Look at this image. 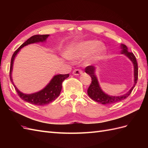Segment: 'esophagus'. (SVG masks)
<instances>
[{
    "label": "esophagus",
    "mask_w": 148,
    "mask_h": 148,
    "mask_svg": "<svg viewBox=\"0 0 148 148\" xmlns=\"http://www.w3.org/2000/svg\"><path fill=\"white\" fill-rule=\"evenodd\" d=\"M73 73L75 75H79L82 74V71L79 69H75L73 70Z\"/></svg>",
    "instance_id": "obj_1"
}]
</instances>
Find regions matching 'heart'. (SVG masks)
Returning a JSON list of instances; mask_svg holds the SVG:
<instances>
[{
  "mask_svg": "<svg viewBox=\"0 0 148 148\" xmlns=\"http://www.w3.org/2000/svg\"><path fill=\"white\" fill-rule=\"evenodd\" d=\"M106 53V47L96 40H87L77 43L67 51V56L70 59H77L88 54V64H91L101 59Z\"/></svg>",
  "mask_w": 148,
  "mask_h": 148,
  "instance_id": "obj_1",
  "label": "heart"
}]
</instances>
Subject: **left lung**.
<instances>
[{"label":"left lung","mask_w":148,"mask_h":148,"mask_svg":"<svg viewBox=\"0 0 148 148\" xmlns=\"http://www.w3.org/2000/svg\"><path fill=\"white\" fill-rule=\"evenodd\" d=\"M120 47L121 49H122L121 50V53H122V54H124L127 57H128V59L132 62L134 66V77H135V79H134V84L130 90L126 94H125V95L119 96H112L107 95L104 92H103L99 86V82H98V80L95 73L96 67L95 66L89 65L85 68V72L90 76L91 78V83L88 89V95L92 100L97 102H99L102 104H114V103L126 99L131 94L138 81V68L135 55L132 52H130L128 51V49L125 44H121Z\"/></svg>","instance_id":"8db88e82"}]
</instances>
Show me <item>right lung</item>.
Returning <instances> with one entry per match:
<instances>
[{
	"mask_svg": "<svg viewBox=\"0 0 148 148\" xmlns=\"http://www.w3.org/2000/svg\"><path fill=\"white\" fill-rule=\"evenodd\" d=\"M49 34H43V35H34L29 38L27 41H25L23 44L18 48L13 53V54L11 59L10 68V78L13 86L15 87L16 91L17 92L18 95L20 96L21 99L25 101L26 102H29L31 104L36 105V106H44L49 104V103L54 101L56 98L59 96L62 90V83L64 80L69 77V74L66 75H57L52 78L51 81L50 82L47 86L42 89V90L39 91L37 92H34L30 95H26L20 91L15 86L13 82V79L12 78V71L13 69V61L15 58V56L20 49L25 46H27L30 44H33L36 42H44L46 41V39L48 38Z\"/></svg>",
	"mask_w": 148,
	"mask_h": 148,
	"instance_id": "add662e5",
	"label": "right lung"
}]
</instances>
